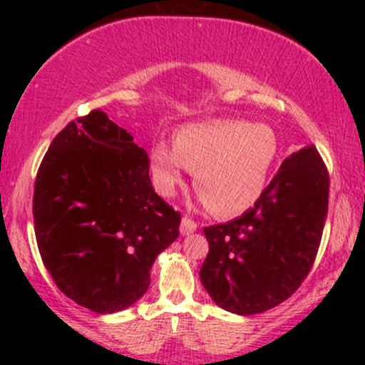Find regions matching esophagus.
<instances>
[{"mask_svg":"<svg viewBox=\"0 0 365 365\" xmlns=\"http://www.w3.org/2000/svg\"><path fill=\"white\" fill-rule=\"evenodd\" d=\"M197 230V223L195 221H192L190 217H182V223H180V233L182 235H190V233H194Z\"/></svg>","mask_w":365,"mask_h":365,"instance_id":"esophagus-1","label":"esophagus"}]
</instances>
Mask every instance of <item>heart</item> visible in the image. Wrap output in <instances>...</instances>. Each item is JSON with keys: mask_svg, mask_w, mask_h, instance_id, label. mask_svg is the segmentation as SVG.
Here are the masks:
<instances>
[{"mask_svg": "<svg viewBox=\"0 0 365 365\" xmlns=\"http://www.w3.org/2000/svg\"><path fill=\"white\" fill-rule=\"evenodd\" d=\"M279 154L278 135L269 125L244 120L188 123L175 133V144L156 142L150 171L161 195L171 197L187 170L217 216H235L261 199Z\"/></svg>", "mask_w": 365, "mask_h": 365, "instance_id": "obj_1", "label": "heart"}]
</instances>
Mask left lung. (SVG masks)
Here are the masks:
<instances>
[{"instance_id":"1","label":"left lung","mask_w":365,"mask_h":365,"mask_svg":"<svg viewBox=\"0 0 365 365\" xmlns=\"http://www.w3.org/2000/svg\"><path fill=\"white\" fill-rule=\"evenodd\" d=\"M329 175L314 145L279 166L237 220L204 228L200 282L225 311L252 316L284 302L311 271L328 215Z\"/></svg>"}]
</instances>
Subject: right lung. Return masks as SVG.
<instances>
[{"label":"right lung","instance_id":"add662e5","mask_svg":"<svg viewBox=\"0 0 365 365\" xmlns=\"http://www.w3.org/2000/svg\"><path fill=\"white\" fill-rule=\"evenodd\" d=\"M32 202L46 269L68 299L98 314L135 304L156 257L178 237L180 212L154 192L148 153L101 110L54 137Z\"/></svg>","mask_w":365,"mask_h":365}]
</instances>
